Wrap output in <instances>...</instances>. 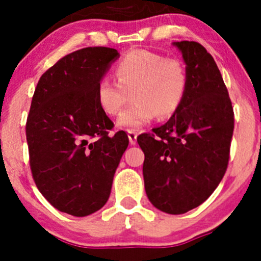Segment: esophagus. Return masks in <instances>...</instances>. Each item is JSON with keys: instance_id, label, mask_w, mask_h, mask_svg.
<instances>
[{"instance_id": "1", "label": "esophagus", "mask_w": 261, "mask_h": 261, "mask_svg": "<svg viewBox=\"0 0 261 261\" xmlns=\"http://www.w3.org/2000/svg\"><path fill=\"white\" fill-rule=\"evenodd\" d=\"M127 136H128V140H130L131 145H135L136 144V139H138V133L134 130H128L127 131Z\"/></svg>"}]
</instances>
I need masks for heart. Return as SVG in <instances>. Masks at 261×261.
Instances as JSON below:
<instances>
[{"mask_svg": "<svg viewBox=\"0 0 261 261\" xmlns=\"http://www.w3.org/2000/svg\"><path fill=\"white\" fill-rule=\"evenodd\" d=\"M117 82L103 75L97 82L98 106L109 116H116L134 97V103L118 117V125L136 128L155 116L168 118L179 110L188 91L189 77L180 60L149 50H133L115 67Z\"/></svg>", "mask_w": 261, "mask_h": 261, "instance_id": "obj_1", "label": "heart"}]
</instances>
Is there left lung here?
Instances as JSON below:
<instances>
[{
    "label": "left lung",
    "mask_w": 261,
    "mask_h": 261,
    "mask_svg": "<svg viewBox=\"0 0 261 261\" xmlns=\"http://www.w3.org/2000/svg\"><path fill=\"white\" fill-rule=\"evenodd\" d=\"M187 64L186 98L167 123L138 143L147 198L170 215L203 203L222 180L230 159L233 109L212 55L196 41H177Z\"/></svg>",
    "instance_id": "1"
}]
</instances>
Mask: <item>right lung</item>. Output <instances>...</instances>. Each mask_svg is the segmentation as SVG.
<instances>
[{"label": "right lung", "instance_id": "add662e5", "mask_svg": "<svg viewBox=\"0 0 261 261\" xmlns=\"http://www.w3.org/2000/svg\"><path fill=\"white\" fill-rule=\"evenodd\" d=\"M118 58L116 49L89 46L58 60L38 82L26 121L30 169L46 201L75 217L106 204L125 131L98 106L97 82Z\"/></svg>", "mask_w": 261, "mask_h": 261}]
</instances>
